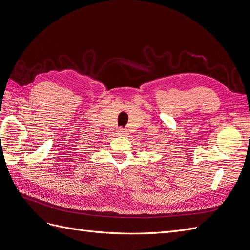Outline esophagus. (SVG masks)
<instances>
[{"instance_id": "esophagus-1", "label": "esophagus", "mask_w": 250, "mask_h": 250, "mask_svg": "<svg viewBox=\"0 0 250 250\" xmlns=\"http://www.w3.org/2000/svg\"><path fill=\"white\" fill-rule=\"evenodd\" d=\"M117 134L118 135H125V134H127V131L125 129H123V128H118Z\"/></svg>"}]
</instances>
